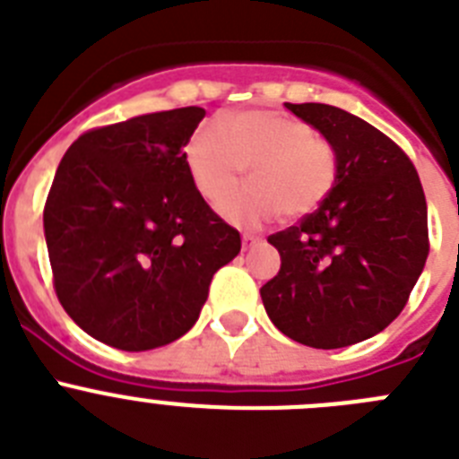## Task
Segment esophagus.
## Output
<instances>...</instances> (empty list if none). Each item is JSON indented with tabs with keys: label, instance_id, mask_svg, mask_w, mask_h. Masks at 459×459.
I'll return each mask as SVG.
<instances>
[{
	"label": "esophagus",
	"instance_id": "34e87169",
	"mask_svg": "<svg viewBox=\"0 0 459 459\" xmlns=\"http://www.w3.org/2000/svg\"><path fill=\"white\" fill-rule=\"evenodd\" d=\"M258 245V238L255 235H242V249H251V247Z\"/></svg>",
	"mask_w": 459,
	"mask_h": 459
}]
</instances>
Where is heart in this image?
Returning a JSON list of instances; mask_svg holds the SVG:
<instances>
[{
  "instance_id": "heart-1",
  "label": "heart",
  "mask_w": 459,
  "mask_h": 459,
  "mask_svg": "<svg viewBox=\"0 0 459 459\" xmlns=\"http://www.w3.org/2000/svg\"><path fill=\"white\" fill-rule=\"evenodd\" d=\"M185 167L208 204L223 201L245 168L252 171V187L220 205L221 217L242 229H255L281 210L290 220L313 212L338 178L332 143L281 111H238L199 127L185 146Z\"/></svg>"
}]
</instances>
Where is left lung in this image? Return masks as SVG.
Here are the masks:
<instances>
[{
  "instance_id": "1",
  "label": "left lung",
  "mask_w": 459,
  "mask_h": 459,
  "mask_svg": "<svg viewBox=\"0 0 459 459\" xmlns=\"http://www.w3.org/2000/svg\"><path fill=\"white\" fill-rule=\"evenodd\" d=\"M286 107L332 143L338 178L316 212L267 238L281 270L260 297L292 341L348 348L389 327L410 299L430 251L425 194L411 160L377 127L320 102Z\"/></svg>"
}]
</instances>
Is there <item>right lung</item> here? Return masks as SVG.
Listing matches in <instances>:
<instances>
[{
  "mask_svg": "<svg viewBox=\"0 0 459 459\" xmlns=\"http://www.w3.org/2000/svg\"><path fill=\"white\" fill-rule=\"evenodd\" d=\"M204 117L180 107L96 127L56 169L43 210L56 297L111 348L143 352L187 333L214 272L239 254V233L185 167Z\"/></svg>",
  "mask_w": 459,
  "mask_h": 459,
  "instance_id": "add662e5",
  "label": "right lung"
}]
</instances>
